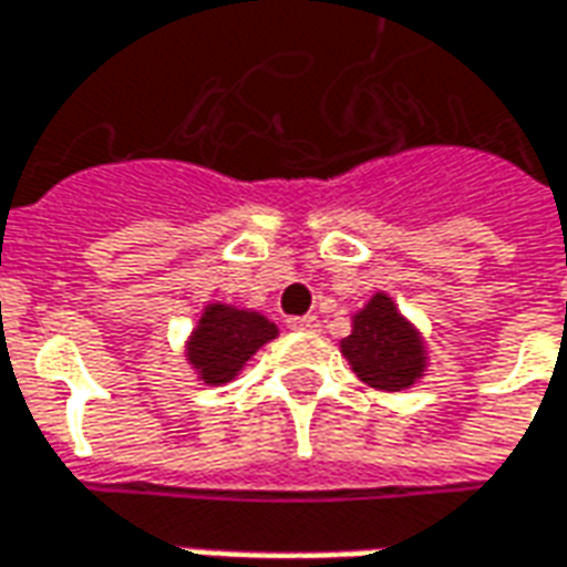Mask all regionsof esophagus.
I'll return each instance as SVG.
<instances>
[{
  "label": "esophagus",
  "mask_w": 567,
  "mask_h": 567,
  "mask_svg": "<svg viewBox=\"0 0 567 567\" xmlns=\"http://www.w3.org/2000/svg\"><path fill=\"white\" fill-rule=\"evenodd\" d=\"M287 327L296 329V332H317V329H320V320H317L315 315L290 317V320H287Z\"/></svg>",
  "instance_id": "esophagus-1"
}]
</instances>
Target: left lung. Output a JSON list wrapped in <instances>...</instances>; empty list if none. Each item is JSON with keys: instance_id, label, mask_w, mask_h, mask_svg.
I'll return each instance as SVG.
<instances>
[{"instance_id": "1", "label": "left lung", "mask_w": 567, "mask_h": 567, "mask_svg": "<svg viewBox=\"0 0 567 567\" xmlns=\"http://www.w3.org/2000/svg\"><path fill=\"white\" fill-rule=\"evenodd\" d=\"M341 354L357 379L375 391H409L427 372L424 336L400 315L388 292H375L354 317L351 336L341 339Z\"/></svg>"}]
</instances>
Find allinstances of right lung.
Wrapping results in <instances>:
<instances>
[{
  "mask_svg": "<svg viewBox=\"0 0 567 567\" xmlns=\"http://www.w3.org/2000/svg\"><path fill=\"white\" fill-rule=\"evenodd\" d=\"M277 339V327L252 308L210 302L204 305L198 327L186 341V360L204 384H228L250 363V357Z\"/></svg>",
  "mask_w": 567,
  "mask_h": 567,
  "instance_id": "right-lung-1",
  "label": "right lung"
}]
</instances>
